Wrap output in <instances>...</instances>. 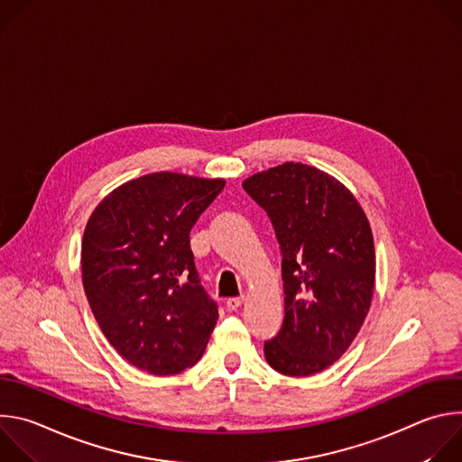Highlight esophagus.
<instances>
[{
    "label": "esophagus",
    "instance_id": "esophagus-1",
    "mask_svg": "<svg viewBox=\"0 0 462 462\" xmlns=\"http://www.w3.org/2000/svg\"><path fill=\"white\" fill-rule=\"evenodd\" d=\"M243 303V296H234V298H228L226 300V309L228 310H237Z\"/></svg>",
    "mask_w": 462,
    "mask_h": 462
}]
</instances>
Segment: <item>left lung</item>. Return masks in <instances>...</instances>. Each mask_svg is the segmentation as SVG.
I'll return each instance as SVG.
<instances>
[{"instance_id":"obj_1","label":"left lung","mask_w":462,"mask_h":462,"mask_svg":"<svg viewBox=\"0 0 462 462\" xmlns=\"http://www.w3.org/2000/svg\"><path fill=\"white\" fill-rule=\"evenodd\" d=\"M243 188L267 212L282 250L285 318L265 358L282 374L319 373L346 353L369 312V221L342 182L307 164L255 173Z\"/></svg>"}]
</instances>
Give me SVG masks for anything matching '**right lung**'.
Here are the masks:
<instances>
[{
    "label": "right lung",
    "instance_id": "1",
    "mask_svg": "<svg viewBox=\"0 0 462 462\" xmlns=\"http://www.w3.org/2000/svg\"><path fill=\"white\" fill-rule=\"evenodd\" d=\"M223 188V179L159 171L122 184L91 214L84 291L131 365L168 376L203 356L219 310L195 269L189 230Z\"/></svg>",
    "mask_w": 462,
    "mask_h": 462
}]
</instances>
